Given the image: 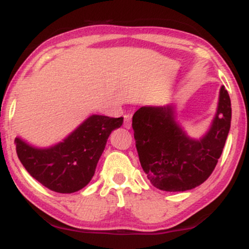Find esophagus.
<instances>
[{
	"mask_svg": "<svg viewBox=\"0 0 249 249\" xmlns=\"http://www.w3.org/2000/svg\"><path fill=\"white\" fill-rule=\"evenodd\" d=\"M131 115H125L124 116V127L131 128V124H132V121H131Z\"/></svg>",
	"mask_w": 249,
	"mask_h": 249,
	"instance_id": "34e87169",
	"label": "esophagus"
}]
</instances>
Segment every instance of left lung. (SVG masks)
Segmentation results:
<instances>
[{"label":"left lung","mask_w":249,"mask_h":249,"mask_svg":"<svg viewBox=\"0 0 249 249\" xmlns=\"http://www.w3.org/2000/svg\"><path fill=\"white\" fill-rule=\"evenodd\" d=\"M174 104L142 107L132 117L139 161L154 187L184 192L201 185L213 172L231 128L232 107L225 87L210 128L201 138L187 136L177 123Z\"/></svg>","instance_id":"1"}]
</instances>
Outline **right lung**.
<instances>
[{"label": "right lung", "instance_id": "1", "mask_svg": "<svg viewBox=\"0 0 249 249\" xmlns=\"http://www.w3.org/2000/svg\"><path fill=\"white\" fill-rule=\"evenodd\" d=\"M123 117L92 115L67 138L50 147H36L15 138L19 161L33 178L57 193H73L90 182L107 138Z\"/></svg>", "mask_w": 249, "mask_h": 249}]
</instances>
